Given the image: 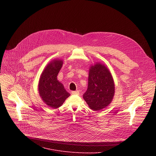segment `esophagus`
I'll list each match as a JSON object with an SVG mask.
<instances>
[{
    "label": "esophagus",
    "instance_id": "esophagus-1",
    "mask_svg": "<svg viewBox=\"0 0 156 156\" xmlns=\"http://www.w3.org/2000/svg\"><path fill=\"white\" fill-rule=\"evenodd\" d=\"M72 94H74V95H78L79 94V91H74L72 92Z\"/></svg>",
    "mask_w": 156,
    "mask_h": 156
}]
</instances>
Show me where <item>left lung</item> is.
<instances>
[{
    "mask_svg": "<svg viewBox=\"0 0 156 156\" xmlns=\"http://www.w3.org/2000/svg\"><path fill=\"white\" fill-rule=\"evenodd\" d=\"M115 94V83L110 70L104 63L97 62L89 69L88 86L83 99L89 107L101 110L112 101Z\"/></svg>",
    "mask_w": 156,
    "mask_h": 156,
    "instance_id": "1",
    "label": "left lung"
}]
</instances>
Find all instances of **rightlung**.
I'll list each match as a JSON object with an SVG mask.
<instances>
[{"label": "right lung", "mask_w": 156, "mask_h": 156, "mask_svg": "<svg viewBox=\"0 0 156 156\" xmlns=\"http://www.w3.org/2000/svg\"><path fill=\"white\" fill-rule=\"evenodd\" d=\"M63 62L60 58L50 62L42 71L38 83V91L42 101L52 108L60 107L70 96L57 78Z\"/></svg>", "instance_id": "right-lung-1"}]
</instances>
